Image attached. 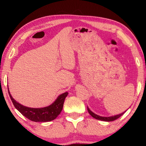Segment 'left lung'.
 <instances>
[{
  "label": "left lung",
  "instance_id": "1",
  "mask_svg": "<svg viewBox=\"0 0 146 146\" xmlns=\"http://www.w3.org/2000/svg\"><path fill=\"white\" fill-rule=\"evenodd\" d=\"M88 111L89 113H90V114L91 116H92L93 118H96V119H97V120H102V121H106V122H111V121H113V120H117V118L120 117L121 116L124 114V113H125V112H123L122 113H121V114H120V115L112 116V117H100V116H98L97 115L95 114V113L91 111L88 108Z\"/></svg>",
  "mask_w": 146,
  "mask_h": 146
}]
</instances>
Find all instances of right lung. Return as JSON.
Wrapping results in <instances>:
<instances>
[{
	"label": "right lung",
	"mask_w": 146,
	"mask_h": 146,
	"mask_svg": "<svg viewBox=\"0 0 146 146\" xmlns=\"http://www.w3.org/2000/svg\"><path fill=\"white\" fill-rule=\"evenodd\" d=\"M8 93L12 102L17 110L29 120L36 122H49V121L55 119L62 110L64 100L68 95V92L61 94L52 104L48 107L31 108L26 107L17 102L11 97L9 90Z\"/></svg>",
	"instance_id": "right-lung-1"
}]
</instances>
